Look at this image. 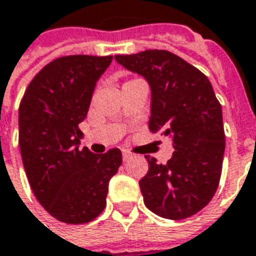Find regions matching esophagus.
I'll use <instances>...</instances> for the list:
<instances>
[{
  "label": "esophagus",
  "instance_id": "34e87169",
  "mask_svg": "<svg viewBox=\"0 0 256 256\" xmlns=\"http://www.w3.org/2000/svg\"><path fill=\"white\" fill-rule=\"evenodd\" d=\"M132 156H134V152H130V150H122V160L124 161H128Z\"/></svg>",
  "mask_w": 256,
  "mask_h": 256
}]
</instances>
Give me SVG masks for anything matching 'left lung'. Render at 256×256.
<instances>
[{"mask_svg": "<svg viewBox=\"0 0 256 256\" xmlns=\"http://www.w3.org/2000/svg\"><path fill=\"white\" fill-rule=\"evenodd\" d=\"M114 58L148 82V128L170 138L174 148L165 165L146 156L148 172L139 182L144 204L168 220L191 217L212 200L222 170V109L212 83L199 69L168 50L118 54Z\"/></svg>", "mask_w": 256, "mask_h": 256, "instance_id": "left-lung-1", "label": "left lung"}]
</instances>
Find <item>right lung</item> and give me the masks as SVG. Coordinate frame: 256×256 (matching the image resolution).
<instances>
[{"label": "right lung", "instance_id": "right-lung-1", "mask_svg": "<svg viewBox=\"0 0 256 256\" xmlns=\"http://www.w3.org/2000/svg\"><path fill=\"white\" fill-rule=\"evenodd\" d=\"M113 56H65L31 80L18 108V146L38 202L56 220L86 224L104 212L108 186L122 156L118 148L94 154L79 148V124L95 84Z\"/></svg>", "mask_w": 256, "mask_h": 256}]
</instances>
